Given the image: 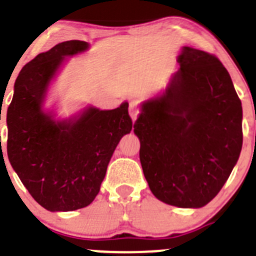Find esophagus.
Listing matches in <instances>:
<instances>
[{
    "label": "esophagus",
    "mask_w": 256,
    "mask_h": 256,
    "mask_svg": "<svg viewBox=\"0 0 256 256\" xmlns=\"http://www.w3.org/2000/svg\"><path fill=\"white\" fill-rule=\"evenodd\" d=\"M128 114H130V116L132 118V120H136V118H138V114H140V110H138V105H136L134 102H131L130 105H128Z\"/></svg>",
    "instance_id": "esophagus-1"
}]
</instances>
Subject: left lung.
Masks as SVG:
<instances>
[{
	"mask_svg": "<svg viewBox=\"0 0 256 256\" xmlns=\"http://www.w3.org/2000/svg\"><path fill=\"white\" fill-rule=\"evenodd\" d=\"M164 92L134 124L140 161L157 200L180 208L210 202L238 162L242 109L228 70L207 52L183 47Z\"/></svg>",
	"mask_w": 256,
	"mask_h": 256,
	"instance_id": "left-lung-1",
	"label": "left lung"
}]
</instances>
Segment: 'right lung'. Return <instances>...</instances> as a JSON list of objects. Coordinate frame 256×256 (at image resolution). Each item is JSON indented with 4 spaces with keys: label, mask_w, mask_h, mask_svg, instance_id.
Segmentation results:
<instances>
[{
    "label": "right lung",
    "mask_w": 256,
    "mask_h": 256,
    "mask_svg": "<svg viewBox=\"0 0 256 256\" xmlns=\"http://www.w3.org/2000/svg\"><path fill=\"white\" fill-rule=\"evenodd\" d=\"M88 48L84 40H66L38 54L18 74L7 110L11 166L36 202L50 212L76 210L95 200L118 141L132 128L126 102L114 110L86 108L62 121L42 110L64 58Z\"/></svg>",
    "instance_id": "right-lung-1"
}]
</instances>
